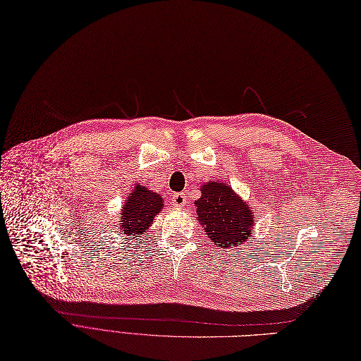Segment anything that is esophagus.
<instances>
[{
    "label": "esophagus",
    "instance_id": "esophagus-1",
    "mask_svg": "<svg viewBox=\"0 0 361 361\" xmlns=\"http://www.w3.org/2000/svg\"><path fill=\"white\" fill-rule=\"evenodd\" d=\"M186 194L183 192H175L173 195H171V202H173L175 207H182L183 204H186Z\"/></svg>",
    "mask_w": 361,
    "mask_h": 361
}]
</instances>
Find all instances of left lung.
<instances>
[{"instance_id":"obj_1","label":"left lung","mask_w":361,"mask_h":361,"mask_svg":"<svg viewBox=\"0 0 361 361\" xmlns=\"http://www.w3.org/2000/svg\"><path fill=\"white\" fill-rule=\"evenodd\" d=\"M201 191L202 195L195 202L197 214L213 243L221 248L245 243L254 225L252 210L225 183L209 182Z\"/></svg>"}]
</instances>
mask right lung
<instances>
[{
	"label": "right lung",
	"instance_id": "obj_1",
	"mask_svg": "<svg viewBox=\"0 0 361 361\" xmlns=\"http://www.w3.org/2000/svg\"><path fill=\"white\" fill-rule=\"evenodd\" d=\"M163 209V198L157 194L151 192L147 188L138 185L135 186L133 192L126 200V204L122 209V223H120V231L126 233L129 238H136L142 235L151 223H154V217Z\"/></svg>",
	"mask_w": 361,
	"mask_h": 361
}]
</instances>
